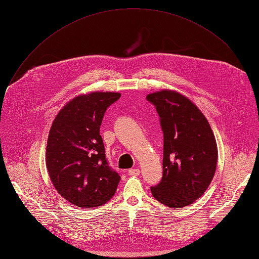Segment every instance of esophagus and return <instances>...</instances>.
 Returning a JSON list of instances; mask_svg holds the SVG:
<instances>
[{
    "instance_id": "1",
    "label": "esophagus",
    "mask_w": 259,
    "mask_h": 259,
    "mask_svg": "<svg viewBox=\"0 0 259 259\" xmlns=\"http://www.w3.org/2000/svg\"><path fill=\"white\" fill-rule=\"evenodd\" d=\"M128 174L132 175V176H137V175L141 174V170L139 168H133V169H130L128 171Z\"/></svg>"
}]
</instances>
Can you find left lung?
Returning <instances> with one entry per match:
<instances>
[{
	"label": "left lung",
	"instance_id": "obj_1",
	"mask_svg": "<svg viewBox=\"0 0 259 259\" xmlns=\"http://www.w3.org/2000/svg\"><path fill=\"white\" fill-rule=\"evenodd\" d=\"M146 99L155 106L164 133L162 178L151 187L152 195L173 209L191 205L206 192L215 174L213 131L199 109L179 92L161 90Z\"/></svg>",
	"mask_w": 259,
	"mask_h": 259
}]
</instances>
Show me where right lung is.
I'll return each mask as SVG.
<instances>
[{
	"instance_id": "right-lung-1",
	"label": "right lung",
	"mask_w": 259,
	"mask_h": 259,
	"mask_svg": "<svg viewBox=\"0 0 259 259\" xmlns=\"http://www.w3.org/2000/svg\"><path fill=\"white\" fill-rule=\"evenodd\" d=\"M117 92H92L67 103L54 118L46 167L58 192L77 208H97L115 194L120 176L108 164L100 128Z\"/></svg>"
}]
</instances>
